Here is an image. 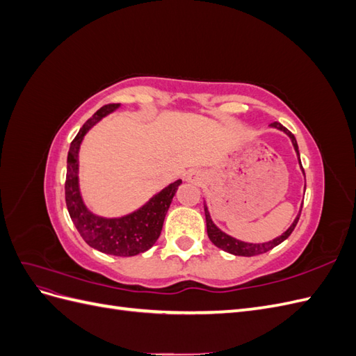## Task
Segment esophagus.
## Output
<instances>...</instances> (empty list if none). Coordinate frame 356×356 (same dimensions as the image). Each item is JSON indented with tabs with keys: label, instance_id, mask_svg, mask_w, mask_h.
Masks as SVG:
<instances>
[{
	"label": "esophagus",
	"instance_id": "1",
	"mask_svg": "<svg viewBox=\"0 0 356 356\" xmlns=\"http://www.w3.org/2000/svg\"><path fill=\"white\" fill-rule=\"evenodd\" d=\"M187 181H190V182H202V174L199 170H193V172H190V174L187 175Z\"/></svg>",
	"mask_w": 356,
	"mask_h": 356
}]
</instances>
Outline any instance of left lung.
<instances>
[{"mask_svg": "<svg viewBox=\"0 0 356 356\" xmlns=\"http://www.w3.org/2000/svg\"><path fill=\"white\" fill-rule=\"evenodd\" d=\"M270 127L279 129V131L285 132V134L289 136L291 143H293L296 153H297V156H298V163H300V166H301V160H300V153H298V145H297V141H296V136H294L293 134H291L286 127H284L281 123H277V122L272 123ZM301 170H303V174H305L303 166H301ZM300 213H301V211H300ZM300 213L296 217L294 222L289 225V229H288L285 233H282L281 236H279V238H276V239H273V241H270V242H264V243H248V242H242V241H239V239H234V238H232V236H229L227 233L221 232V230L217 227V225L213 224V221L211 220V215H209L208 207H207V204H204V217H207V230H208V236H209L211 242H212L215 246L221 248V250L225 251V252L233 254V255H241V257H254V255H258V254H264V252H267V251L273 250V248L277 246L279 243H282L285 239H288V236H289L291 233H293V230L296 229V225H297L298 218H300Z\"/></svg>", "mask_w": 356, "mask_h": 356, "instance_id": "8db88e82", "label": "left lung"}]
</instances>
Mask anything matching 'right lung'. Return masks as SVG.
Segmentation results:
<instances>
[{
    "instance_id": "obj_1",
    "label": "right lung",
    "mask_w": 356,
    "mask_h": 356,
    "mask_svg": "<svg viewBox=\"0 0 356 356\" xmlns=\"http://www.w3.org/2000/svg\"><path fill=\"white\" fill-rule=\"evenodd\" d=\"M118 106L120 104L104 105L83 124L71 143L67 159L65 200L70 217L86 243L104 254L132 257L145 252L159 239L170 202L182 181L177 179L172 182L149 199L144 207L120 218H104L86 208L79 187L80 145L89 129L98 123L102 117L115 111Z\"/></svg>"
}]
</instances>
